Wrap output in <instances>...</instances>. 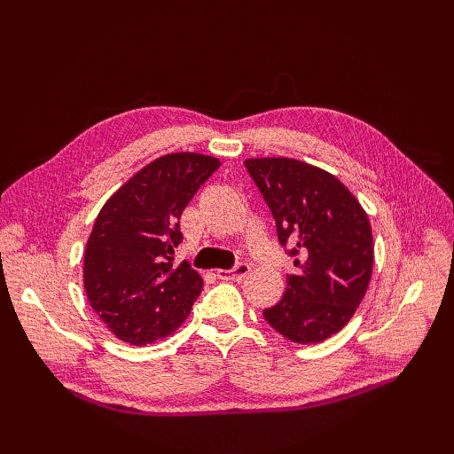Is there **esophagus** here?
<instances>
[{
  "label": "esophagus",
  "mask_w": 454,
  "mask_h": 454,
  "mask_svg": "<svg viewBox=\"0 0 454 454\" xmlns=\"http://www.w3.org/2000/svg\"><path fill=\"white\" fill-rule=\"evenodd\" d=\"M249 271H252V267L247 263H238L234 269H218L216 277L224 278V281H239V278L249 275Z\"/></svg>",
  "instance_id": "obj_1"
}]
</instances>
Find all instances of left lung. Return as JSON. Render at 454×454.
Returning <instances> with one entry per match:
<instances>
[{
	"mask_svg": "<svg viewBox=\"0 0 454 454\" xmlns=\"http://www.w3.org/2000/svg\"><path fill=\"white\" fill-rule=\"evenodd\" d=\"M246 168L294 257L281 301L263 316L294 343H320L359 308L372 273V230L359 200L332 173L291 158H252Z\"/></svg>",
	"mask_w": 454,
	"mask_h": 454,
	"instance_id": "obj_1",
	"label": "left lung"
}]
</instances>
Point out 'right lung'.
<instances>
[{"mask_svg":"<svg viewBox=\"0 0 454 454\" xmlns=\"http://www.w3.org/2000/svg\"><path fill=\"white\" fill-rule=\"evenodd\" d=\"M220 161L168 153L142 168L105 202L83 254V286L103 324L130 345L168 337L202 291L189 263H173L181 212Z\"/></svg>","mask_w":454,"mask_h":454,"instance_id":"right-lung-1","label":"right lung"}]
</instances>
